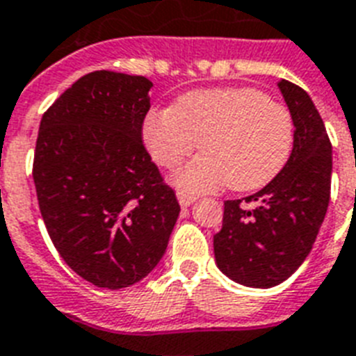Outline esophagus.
I'll list each match as a JSON object with an SVG mask.
<instances>
[{"mask_svg":"<svg viewBox=\"0 0 356 356\" xmlns=\"http://www.w3.org/2000/svg\"><path fill=\"white\" fill-rule=\"evenodd\" d=\"M195 200H196L195 196H189V195H184V193H178V202H180L181 207H189Z\"/></svg>","mask_w":356,"mask_h":356,"instance_id":"1","label":"esophagus"}]
</instances>
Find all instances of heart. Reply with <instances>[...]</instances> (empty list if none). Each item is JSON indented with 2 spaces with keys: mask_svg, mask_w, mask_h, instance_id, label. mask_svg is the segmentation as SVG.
Returning <instances> with one entry per match:
<instances>
[{
  "mask_svg": "<svg viewBox=\"0 0 356 356\" xmlns=\"http://www.w3.org/2000/svg\"><path fill=\"white\" fill-rule=\"evenodd\" d=\"M143 143L152 160L175 169L200 143L204 154L175 175L186 193L229 186L254 191L274 180L294 149V119L281 102L254 88L193 90L172 108L145 118Z\"/></svg>",
  "mask_w": 356,
  "mask_h": 356,
  "instance_id": "obj_1",
  "label": "heart"
}]
</instances>
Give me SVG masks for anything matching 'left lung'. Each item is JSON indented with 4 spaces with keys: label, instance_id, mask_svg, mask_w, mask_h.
<instances>
[{
    "label": "left lung",
    "instance_id": "1",
    "mask_svg": "<svg viewBox=\"0 0 356 356\" xmlns=\"http://www.w3.org/2000/svg\"><path fill=\"white\" fill-rule=\"evenodd\" d=\"M294 119V149L274 180L243 200L224 202L215 261L244 286L270 289L289 280L311 254L331 198L332 156L320 113L305 90L277 82Z\"/></svg>",
    "mask_w": 356,
    "mask_h": 356
}]
</instances>
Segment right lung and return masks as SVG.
<instances>
[{"label":"right lung","instance_id":"1","mask_svg":"<svg viewBox=\"0 0 356 356\" xmlns=\"http://www.w3.org/2000/svg\"><path fill=\"white\" fill-rule=\"evenodd\" d=\"M152 82L93 71L40 121L33 178L65 264L101 289H124L163 257L180 204L141 139Z\"/></svg>","mask_w":356,"mask_h":356}]
</instances>
